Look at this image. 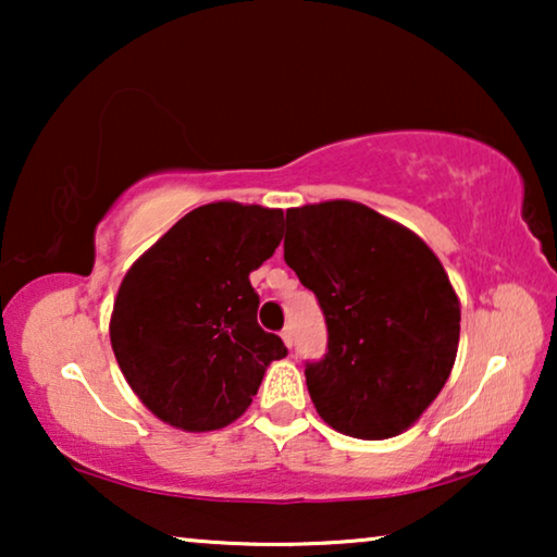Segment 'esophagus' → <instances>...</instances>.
<instances>
[{"label":"esophagus","instance_id":"34e87169","mask_svg":"<svg viewBox=\"0 0 557 557\" xmlns=\"http://www.w3.org/2000/svg\"><path fill=\"white\" fill-rule=\"evenodd\" d=\"M281 339H284V345L292 349L294 347V332H292V326H286L284 332H281Z\"/></svg>","mask_w":557,"mask_h":557}]
</instances>
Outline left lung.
Returning a JSON list of instances; mask_svg holds the SVG:
<instances>
[{"label":"left lung","instance_id":"left-lung-1","mask_svg":"<svg viewBox=\"0 0 557 557\" xmlns=\"http://www.w3.org/2000/svg\"><path fill=\"white\" fill-rule=\"evenodd\" d=\"M284 258L330 332L304 370L322 421L364 441L408 431L459 349L461 304L436 253L368 205L330 200L286 210Z\"/></svg>","mask_w":557,"mask_h":557}]
</instances>
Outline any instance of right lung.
Masks as SVG:
<instances>
[{
    "instance_id": "obj_1",
    "label": "right lung",
    "mask_w": 557,
    "mask_h": 557,
    "mask_svg": "<svg viewBox=\"0 0 557 557\" xmlns=\"http://www.w3.org/2000/svg\"><path fill=\"white\" fill-rule=\"evenodd\" d=\"M284 210L210 202L136 258L111 311L126 383L159 421L218 431L246 413L265 368L286 357L256 322L250 271L281 243Z\"/></svg>"
}]
</instances>
